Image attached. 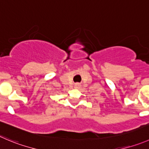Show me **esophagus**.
<instances>
[{
	"instance_id": "34e87169",
	"label": "esophagus",
	"mask_w": 149,
	"mask_h": 149,
	"mask_svg": "<svg viewBox=\"0 0 149 149\" xmlns=\"http://www.w3.org/2000/svg\"><path fill=\"white\" fill-rule=\"evenodd\" d=\"M75 86V88H77L80 87V84H79V83H76L75 86Z\"/></svg>"
}]
</instances>
